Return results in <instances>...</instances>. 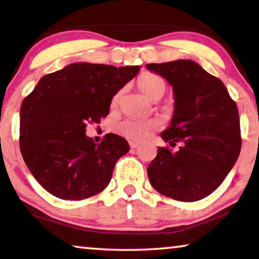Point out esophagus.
<instances>
[{"instance_id":"34e87169","label":"esophagus","mask_w":259,"mask_h":259,"mask_svg":"<svg viewBox=\"0 0 259 259\" xmlns=\"http://www.w3.org/2000/svg\"><path fill=\"white\" fill-rule=\"evenodd\" d=\"M139 146V144L138 143H135V142H130V147L133 150H135V149H137V147Z\"/></svg>"}]
</instances>
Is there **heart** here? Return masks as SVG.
I'll list each match as a JSON object with an SVG mask.
<instances>
[{
    "label": "heart",
    "instance_id": "obj_1",
    "mask_svg": "<svg viewBox=\"0 0 259 259\" xmlns=\"http://www.w3.org/2000/svg\"><path fill=\"white\" fill-rule=\"evenodd\" d=\"M138 86L142 92L152 101H158L165 96L167 85L162 78L153 73H145L138 79ZM122 91H117L112 98V106H116L120 101ZM158 128V122L154 120H131L126 118L115 125L118 135L133 142H142L150 136Z\"/></svg>",
    "mask_w": 259,
    "mask_h": 259
}]
</instances>
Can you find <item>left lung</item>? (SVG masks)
<instances>
[{"label":"left lung","instance_id":"left-lung-1","mask_svg":"<svg viewBox=\"0 0 259 259\" xmlns=\"http://www.w3.org/2000/svg\"><path fill=\"white\" fill-rule=\"evenodd\" d=\"M146 68L171 85L174 114L160 135L178 152L159 147L147 167L160 194L181 202L203 199L218 188L241 151L239 110L219 78L191 60L151 63Z\"/></svg>","mask_w":259,"mask_h":259}]
</instances>
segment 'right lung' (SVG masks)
Returning <instances> with one entry per match:
<instances>
[{"label": "right lung", "mask_w": 259, "mask_h": 259, "mask_svg": "<svg viewBox=\"0 0 259 259\" xmlns=\"http://www.w3.org/2000/svg\"><path fill=\"white\" fill-rule=\"evenodd\" d=\"M138 65L71 63L44 76L20 107L19 147L31 174L61 199L80 200L108 186L115 163L128 153L124 138L107 134L100 144L88 123L109 113L114 94L137 75Z\"/></svg>", "instance_id": "1"}]
</instances>
